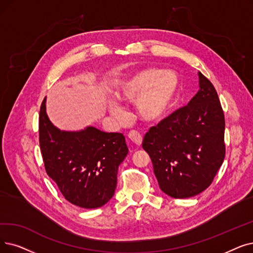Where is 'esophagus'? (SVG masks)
<instances>
[{
	"instance_id": "esophagus-1",
	"label": "esophagus",
	"mask_w": 253,
	"mask_h": 253,
	"mask_svg": "<svg viewBox=\"0 0 253 253\" xmlns=\"http://www.w3.org/2000/svg\"><path fill=\"white\" fill-rule=\"evenodd\" d=\"M127 136H128V138H129L131 141L134 142L135 145H137V146L141 145L142 136H141V134L138 132V131H136V130L130 131V132L127 134Z\"/></svg>"
}]
</instances>
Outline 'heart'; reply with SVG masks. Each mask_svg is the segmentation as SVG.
I'll use <instances>...</instances> for the list:
<instances>
[{"label":"heart","mask_w":253,"mask_h":253,"mask_svg":"<svg viewBox=\"0 0 253 253\" xmlns=\"http://www.w3.org/2000/svg\"><path fill=\"white\" fill-rule=\"evenodd\" d=\"M178 81L174 74L157 68L141 70L124 81L116 96L121 101L136 102L141 119L148 122L161 120L171 106ZM108 111L115 118L123 119L125 112L117 101L112 100Z\"/></svg>","instance_id":"heart-1"}]
</instances>
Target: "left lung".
Returning a JSON list of instances; mask_svg holds the SVG:
<instances>
[{
  "mask_svg": "<svg viewBox=\"0 0 253 253\" xmlns=\"http://www.w3.org/2000/svg\"><path fill=\"white\" fill-rule=\"evenodd\" d=\"M200 91L150 128L142 140L160 189L174 199L206 190L225 157V120L212 83L201 72Z\"/></svg>",
  "mask_w": 253,
  "mask_h": 253,
  "instance_id": "obj_1",
  "label": "left lung"
}]
</instances>
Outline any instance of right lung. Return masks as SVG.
<instances>
[{
    "instance_id": "add662e5",
    "label": "right lung",
    "mask_w": 253,
    "mask_h": 253,
    "mask_svg": "<svg viewBox=\"0 0 253 253\" xmlns=\"http://www.w3.org/2000/svg\"><path fill=\"white\" fill-rule=\"evenodd\" d=\"M39 145L48 177L72 205L99 208L112 199L118 168L128 154L122 133L87 127L65 132L54 127L45 113V98L39 113Z\"/></svg>"
}]
</instances>
